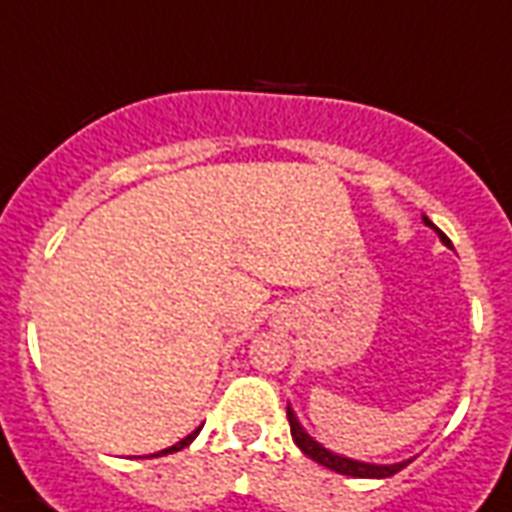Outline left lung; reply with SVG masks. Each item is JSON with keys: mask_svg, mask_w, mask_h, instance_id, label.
Wrapping results in <instances>:
<instances>
[{"mask_svg": "<svg viewBox=\"0 0 512 512\" xmlns=\"http://www.w3.org/2000/svg\"><path fill=\"white\" fill-rule=\"evenodd\" d=\"M422 220H425V225H430L433 231L438 233V239L444 241L446 247H452V241H449V236H446L444 231H438L436 225L430 223L428 217L422 215ZM287 420H289V430H292V438H295V444L300 446V452L305 454V457H311L313 462H319V465H324V468L335 470V473H342V476H353V478H390L396 476L398 470H404L406 465L412 460H404V462H393V465H372V462H358V460H350V457H342V454H335L329 452L327 446H321L319 441H313L308 433H305V428L300 425V420L295 417V412H292V406L287 404Z\"/></svg>", "mask_w": 512, "mask_h": 512, "instance_id": "left-lung-1", "label": "left lung"}]
</instances>
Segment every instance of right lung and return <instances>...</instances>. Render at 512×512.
Listing matches in <instances>:
<instances>
[{
    "instance_id": "add662e5",
    "label": "right lung",
    "mask_w": 512,
    "mask_h": 512,
    "mask_svg": "<svg viewBox=\"0 0 512 512\" xmlns=\"http://www.w3.org/2000/svg\"><path fill=\"white\" fill-rule=\"evenodd\" d=\"M199 430H201V425L196 430H193V433H188V436L183 438V441H177L175 446H170V449H162V452H156V454H151V457H164V454H172V452H180V449H185V446L191 444L193 438L199 436Z\"/></svg>"
}]
</instances>
